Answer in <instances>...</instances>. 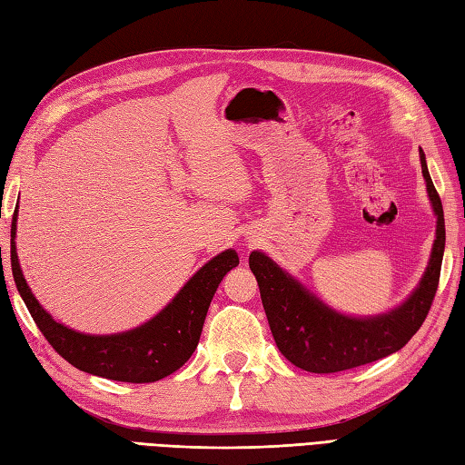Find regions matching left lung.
I'll use <instances>...</instances> for the list:
<instances>
[{"mask_svg": "<svg viewBox=\"0 0 465 465\" xmlns=\"http://www.w3.org/2000/svg\"><path fill=\"white\" fill-rule=\"evenodd\" d=\"M420 164L436 215V240L422 279L394 309L366 317L344 315L329 307L267 253L252 252L250 269L257 279L269 329L273 332L277 349L299 369L327 374L374 362L401 351L422 327L440 282L446 225L441 200L430 178L422 148Z\"/></svg>", "mask_w": 465, "mask_h": 465, "instance_id": "1", "label": "left lung"}]
</instances>
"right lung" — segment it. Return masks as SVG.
Listing matches in <instances>:
<instances>
[{
  "label": "right lung",
  "mask_w": 465,
  "mask_h": 465,
  "mask_svg": "<svg viewBox=\"0 0 465 465\" xmlns=\"http://www.w3.org/2000/svg\"><path fill=\"white\" fill-rule=\"evenodd\" d=\"M15 235L17 210L12 222V272L43 337L74 369L118 382H156L176 372L198 347L215 289L240 265L235 250H225L202 265L174 299L143 325L114 334H86L63 325L41 307L21 272Z\"/></svg>",
  "instance_id": "add662e5"
}]
</instances>
